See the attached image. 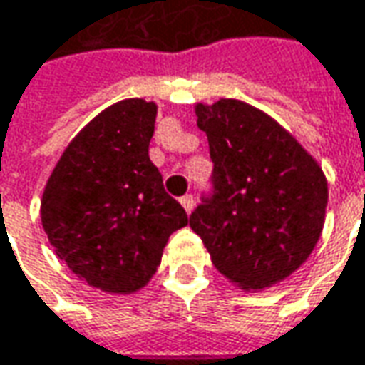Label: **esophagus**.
<instances>
[{"instance_id":"34e87169","label":"esophagus","mask_w":365,"mask_h":365,"mask_svg":"<svg viewBox=\"0 0 365 365\" xmlns=\"http://www.w3.org/2000/svg\"><path fill=\"white\" fill-rule=\"evenodd\" d=\"M180 204H182L187 214H192V210H194V195H183L182 200H180Z\"/></svg>"}]
</instances>
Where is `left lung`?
Segmentation results:
<instances>
[{
  "instance_id": "left-lung-1",
  "label": "left lung",
  "mask_w": 365,
  "mask_h": 365,
  "mask_svg": "<svg viewBox=\"0 0 365 365\" xmlns=\"http://www.w3.org/2000/svg\"><path fill=\"white\" fill-rule=\"evenodd\" d=\"M216 194L190 226L234 287L258 293L291 277L325 224L327 180L317 159L264 110L238 98L195 103Z\"/></svg>"
}]
</instances>
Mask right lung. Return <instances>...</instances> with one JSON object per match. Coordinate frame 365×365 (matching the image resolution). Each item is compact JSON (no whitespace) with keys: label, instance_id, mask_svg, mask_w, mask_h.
<instances>
[{"label":"right lung","instance_id":"add662e5","mask_svg":"<svg viewBox=\"0 0 365 365\" xmlns=\"http://www.w3.org/2000/svg\"><path fill=\"white\" fill-rule=\"evenodd\" d=\"M158 105L125 98L74 135L44 185L40 218L50 245L81 281L133 295L158 272L187 214L149 159Z\"/></svg>","mask_w":365,"mask_h":365}]
</instances>
